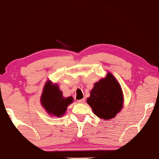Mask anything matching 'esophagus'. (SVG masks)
Wrapping results in <instances>:
<instances>
[{
    "label": "esophagus",
    "mask_w": 159,
    "mask_h": 159,
    "mask_svg": "<svg viewBox=\"0 0 159 159\" xmlns=\"http://www.w3.org/2000/svg\"><path fill=\"white\" fill-rule=\"evenodd\" d=\"M77 102H79V103H84V102H85V98L80 99V100H78Z\"/></svg>",
    "instance_id": "1"
}]
</instances>
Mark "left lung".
Returning a JSON list of instances; mask_svg holds the SVG:
<instances>
[{"mask_svg":"<svg viewBox=\"0 0 159 159\" xmlns=\"http://www.w3.org/2000/svg\"><path fill=\"white\" fill-rule=\"evenodd\" d=\"M87 102L95 115L105 120L114 118L120 111L123 103V92L112 74L108 73L105 79L94 84Z\"/></svg>","mask_w":159,"mask_h":159,"instance_id":"8db88e82","label":"left lung"}]
</instances>
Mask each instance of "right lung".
I'll list each match as a JSON object with an SVG mask.
<instances>
[{"label": "right lung", "mask_w": 159, "mask_h": 159, "mask_svg": "<svg viewBox=\"0 0 159 159\" xmlns=\"http://www.w3.org/2000/svg\"><path fill=\"white\" fill-rule=\"evenodd\" d=\"M40 101L48 113L60 117L65 113L68 105L73 102V98L71 96L64 98L57 85H52L51 81H48L43 88Z\"/></svg>", "instance_id": "1"}]
</instances>
